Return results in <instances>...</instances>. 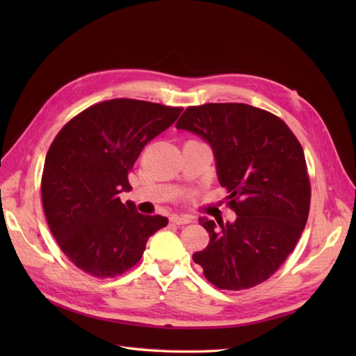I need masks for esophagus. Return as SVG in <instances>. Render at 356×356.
Wrapping results in <instances>:
<instances>
[{"mask_svg":"<svg viewBox=\"0 0 356 356\" xmlns=\"http://www.w3.org/2000/svg\"><path fill=\"white\" fill-rule=\"evenodd\" d=\"M191 217H188V215H172L170 217V221L177 224V225H184V224H188L191 222Z\"/></svg>","mask_w":356,"mask_h":356,"instance_id":"esophagus-1","label":"esophagus"}]
</instances>
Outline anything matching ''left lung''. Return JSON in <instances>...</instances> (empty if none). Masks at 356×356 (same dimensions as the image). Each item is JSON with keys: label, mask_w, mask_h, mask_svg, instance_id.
<instances>
[{"label": "left lung", "mask_w": 356, "mask_h": 356, "mask_svg": "<svg viewBox=\"0 0 356 356\" xmlns=\"http://www.w3.org/2000/svg\"><path fill=\"white\" fill-rule=\"evenodd\" d=\"M177 129L209 143L234 222L199 218L209 243L193 254L220 289L267 281L294 251L309 217L310 181L296 135L277 115L248 104L188 106Z\"/></svg>", "instance_id": "8db88e82"}]
</instances>
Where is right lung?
<instances>
[{"instance_id":"1","label":"right lung","mask_w":356,"mask_h":356,"mask_svg":"<svg viewBox=\"0 0 356 356\" xmlns=\"http://www.w3.org/2000/svg\"><path fill=\"white\" fill-rule=\"evenodd\" d=\"M181 106L118 98L95 104L63 126L49 148L41 199L53 238L74 266L93 277L132 268L149 236L168 225L143 215L118 193L143 148L174 123Z\"/></svg>"}]
</instances>
